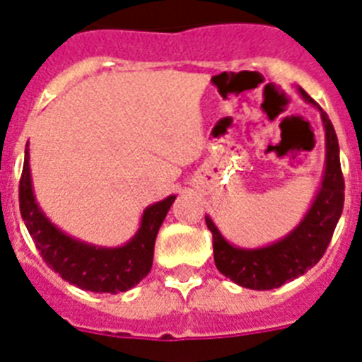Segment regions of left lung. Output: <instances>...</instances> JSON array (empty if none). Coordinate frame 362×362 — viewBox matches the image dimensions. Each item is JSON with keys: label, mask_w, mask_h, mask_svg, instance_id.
<instances>
[{"label": "left lung", "mask_w": 362, "mask_h": 362, "mask_svg": "<svg viewBox=\"0 0 362 362\" xmlns=\"http://www.w3.org/2000/svg\"><path fill=\"white\" fill-rule=\"evenodd\" d=\"M296 90L307 103L318 109L325 130V168L322 182L298 225L279 241L257 248H245L227 241L211 216H205V223L212 232L216 268L238 286L255 291L280 288L282 284L298 279L313 268L323 257L343 212L344 180L337 135L320 105L314 103L302 87H296Z\"/></svg>", "instance_id": "1"}]
</instances>
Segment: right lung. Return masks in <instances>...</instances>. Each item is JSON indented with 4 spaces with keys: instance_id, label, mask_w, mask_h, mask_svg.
Returning a JSON list of instances; mask_svg holds the SVG:
<instances>
[{
    "instance_id": "add662e5",
    "label": "right lung",
    "mask_w": 362,
    "mask_h": 362,
    "mask_svg": "<svg viewBox=\"0 0 362 362\" xmlns=\"http://www.w3.org/2000/svg\"><path fill=\"white\" fill-rule=\"evenodd\" d=\"M175 194L151 204L141 216L139 228L121 246H98L76 239L44 214L35 198L30 171V150L25 148L19 207L23 221L42 259L66 282L83 291L117 293L135 288L150 273L158 228L175 202Z\"/></svg>"
}]
</instances>
